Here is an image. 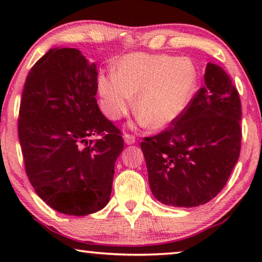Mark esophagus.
I'll return each instance as SVG.
<instances>
[{
	"instance_id": "esophagus-1",
	"label": "esophagus",
	"mask_w": 262,
	"mask_h": 262,
	"mask_svg": "<svg viewBox=\"0 0 262 262\" xmlns=\"http://www.w3.org/2000/svg\"><path fill=\"white\" fill-rule=\"evenodd\" d=\"M123 139H125V142H126V144H134L135 142H136V139H135V136L134 135H130V134H125L123 135Z\"/></svg>"
}]
</instances>
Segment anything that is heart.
<instances>
[{
  "label": "heart",
  "mask_w": 262,
  "mask_h": 262,
  "mask_svg": "<svg viewBox=\"0 0 262 262\" xmlns=\"http://www.w3.org/2000/svg\"><path fill=\"white\" fill-rule=\"evenodd\" d=\"M199 79L187 56L133 53L119 60L115 75H100L98 91L111 118L125 114L136 97L140 123L155 129L173 122L187 107Z\"/></svg>",
  "instance_id": "b5f03b06"
}]
</instances>
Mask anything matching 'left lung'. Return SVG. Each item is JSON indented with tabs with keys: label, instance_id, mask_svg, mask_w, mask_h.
I'll list each match as a JSON object with an SVG mask.
<instances>
[{
	"label": "left lung",
	"instance_id": "1",
	"mask_svg": "<svg viewBox=\"0 0 262 262\" xmlns=\"http://www.w3.org/2000/svg\"><path fill=\"white\" fill-rule=\"evenodd\" d=\"M242 104L223 68L208 63L205 86L170 128L141 142L159 202L198 207L219 194L241 154Z\"/></svg>",
	"mask_w": 262,
	"mask_h": 262
}]
</instances>
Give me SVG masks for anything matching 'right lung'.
<instances>
[{
	"instance_id": "1",
	"label": "right lung",
	"mask_w": 262,
	"mask_h": 262,
	"mask_svg": "<svg viewBox=\"0 0 262 262\" xmlns=\"http://www.w3.org/2000/svg\"><path fill=\"white\" fill-rule=\"evenodd\" d=\"M97 75L81 51L57 47L35 62L24 84L18 137L26 174L38 196L66 215L107 205L123 150L120 130L97 104Z\"/></svg>"
}]
</instances>
